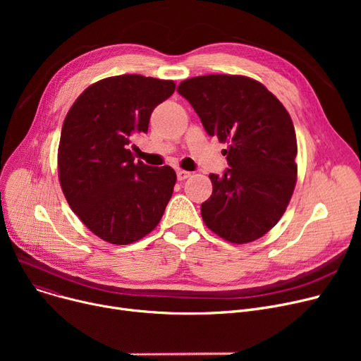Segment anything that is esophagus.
Returning <instances> with one entry per match:
<instances>
[{"instance_id":"esophagus-1","label":"esophagus","mask_w":361,"mask_h":361,"mask_svg":"<svg viewBox=\"0 0 361 361\" xmlns=\"http://www.w3.org/2000/svg\"><path fill=\"white\" fill-rule=\"evenodd\" d=\"M190 176H192V173H188V171H184V169H178L177 171V178L180 181H184L185 178H188Z\"/></svg>"}]
</instances>
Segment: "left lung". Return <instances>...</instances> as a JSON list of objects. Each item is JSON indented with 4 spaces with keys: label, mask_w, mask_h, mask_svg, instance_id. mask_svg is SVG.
Masks as SVG:
<instances>
[{
    "label": "left lung",
    "mask_w": 361,
    "mask_h": 361,
    "mask_svg": "<svg viewBox=\"0 0 361 361\" xmlns=\"http://www.w3.org/2000/svg\"><path fill=\"white\" fill-rule=\"evenodd\" d=\"M177 92L209 136L226 143L230 168L211 174L212 196L200 206L207 228L244 244L267 234L286 212L297 181L293 120L274 93L245 75L207 74Z\"/></svg>",
    "instance_id": "8db88e82"
}]
</instances>
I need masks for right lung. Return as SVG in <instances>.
Masks as SVG:
<instances>
[{
  "mask_svg": "<svg viewBox=\"0 0 361 361\" xmlns=\"http://www.w3.org/2000/svg\"><path fill=\"white\" fill-rule=\"evenodd\" d=\"M176 90L173 80L123 74L90 85L67 112L59 178L71 211L111 244H130L159 224L173 196L176 171L135 161L133 136L147 133L157 105Z\"/></svg>",
  "mask_w": 361,
  "mask_h": 361,
  "instance_id": "1",
  "label": "right lung"
}]
</instances>
